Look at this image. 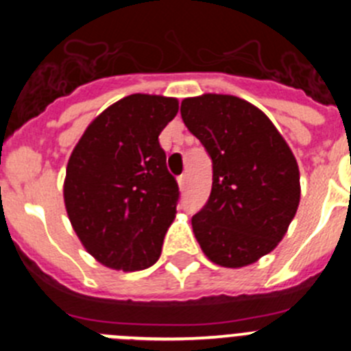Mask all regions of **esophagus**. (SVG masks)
Segmentation results:
<instances>
[{"mask_svg": "<svg viewBox=\"0 0 351 351\" xmlns=\"http://www.w3.org/2000/svg\"><path fill=\"white\" fill-rule=\"evenodd\" d=\"M178 182H179V188H181V190H184L186 184H188V176H186V173H182V176H179Z\"/></svg>", "mask_w": 351, "mask_h": 351, "instance_id": "esophagus-1", "label": "esophagus"}]
</instances>
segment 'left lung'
<instances>
[{
  "instance_id": "obj_1",
  "label": "left lung",
  "mask_w": 351,
  "mask_h": 351,
  "mask_svg": "<svg viewBox=\"0 0 351 351\" xmlns=\"http://www.w3.org/2000/svg\"><path fill=\"white\" fill-rule=\"evenodd\" d=\"M181 116L213 160L209 200L191 218L195 237L210 262L250 265L280 244L295 216V156L271 119L237 96L184 98Z\"/></svg>"
}]
</instances>
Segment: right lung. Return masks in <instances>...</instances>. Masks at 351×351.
I'll list each match as a JSON object with an SVG mask.
<instances>
[{"label": "right lung", "mask_w": 351, "mask_h": 351, "mask_svg": "<svg viewBox=\"0 0 351 351\" xmlns=\"http://www.w3.org/2000/svg\"><path fill=\"white\" fill-rule=\"evenodd\" d=\"M178 110L176 98L126 96L93 121L68 160V218L105 267L142 271L160 258L179 186L158 137Z\"/></svg>", "instance_id": "obj_1"}]
</instances>
